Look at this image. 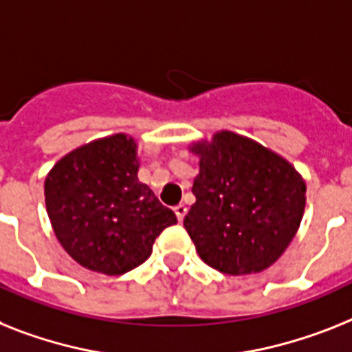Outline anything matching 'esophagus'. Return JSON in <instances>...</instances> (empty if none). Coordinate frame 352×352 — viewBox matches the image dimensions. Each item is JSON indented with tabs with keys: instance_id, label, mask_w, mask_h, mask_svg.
Masks as SVG:
<instances>
[{
	"instance_id": "1",
	"label": "esophagus",
	"mask_w": 352,
	"mask_h": 352,
	"mask_svg": "<svg viewBox=\"0 0 352 352\" xmlns=\"http://www.w3.org/2000/svg\"><path fill=\"white\" fill-rule=\"evenodd\" d=\"M174 214H176V217H178V221L182 223L183 217H185V214H187V207L179 203V205H176V207H174Z\"/></svg>"
}]
</instances>
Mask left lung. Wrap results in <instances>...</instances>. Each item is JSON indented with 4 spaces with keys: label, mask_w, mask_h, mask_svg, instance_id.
Listing matches in <instances>:
<instances>
[{
    "label": "left lung",
    "mask_w": 352,
    "mask_h": 352,
    "mask_svg": "<svg viewBox=\"0 0 352 352\" xmlns=\"http://www.w3.org/2000/svg\"><path fill=\"white\" fill-rule=\"evenodd\" d=\"M199 155L196 196L183 219L197 254L228 275L263 272L283 255L300 225L306 183L292 164L257 142L221 131Z\"/></svg>",
    "instance_id": "8db88e82"
}]
</instances>
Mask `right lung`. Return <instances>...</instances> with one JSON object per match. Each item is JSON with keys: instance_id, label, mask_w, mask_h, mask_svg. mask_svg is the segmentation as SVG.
I'll return each instance as SVG.
<instances>
[{"instance_id": "add662e5", "label": "right lung", "mask_w": 352, "mask_h": 352, "mask_svg": "<svg viewBox=\"0 0 352 352\" xmlns=\"http://www.w3.org/2000/svg\"><path fill=\"white\" fill-rule=\"evenodd\" d=\"M136 174V144L122 133L72 151L48 174V217L63 248L84 268L126 274L147 261L156 237L176 223Z\"/></svg>"}]
</instances>
